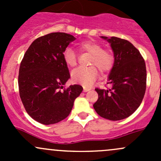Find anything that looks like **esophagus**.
Listing matches in <instances>:
<instances>
[{
	"mask_svg": "<svg viewBox=\"0 0 161 161\" xmlns=\"http://www.w3.org/2000/svg\"><path fill=\"white\" fill-rule=\"evenodd\" d=\"M90 89L89 88H86V87H83V92H88V91H90Z\"/></svg>",
	"mask_w": 161,
	"mask_h": 161,
	"instance_id": "obj_1",
	"label": "esophagus"
}]
</instances>
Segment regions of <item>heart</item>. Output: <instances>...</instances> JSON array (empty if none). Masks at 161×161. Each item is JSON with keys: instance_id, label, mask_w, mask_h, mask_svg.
<instances>
[{"instance_id": "heart-1", "label": "heart", "mask_w": 161, "mask_h": 161, "mask_svg": "<svg viewBox=\"0 0 161 161\" xmlns=\"http://www.w3.org/2000/svg\"><path fill=\"white\" fill-rule=\"evenodd\" d=\"M79 50L88 52L91 54L90 64L88 68L79 67L71 73V79L75 82L82 84L84 86H90L99 75L100 69L102 73L109 71L113 67L114 57L110 51L103 50L101 45L91 40L82 42L78 44ZM63 58L69 67H75L77 64V54L71 47H67L64 50Z\"/></svg>"}]
</instances>
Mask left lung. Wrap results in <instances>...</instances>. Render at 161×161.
<instances>
[{"instance_id": "1", "label": "left lung", "mask_w": 161, "mask_h": 161, "mask_svg": "<svg viewBox=\"0 0 161 161\" xmlns=\"http://www.w3.org/2000/svg\"><path fill=\"white\" fill-rule=\"evenodd\" d=\"M101 38L111 44L114 61L107 82L111 87L95 89L99 97L93 108L102 118L119 121L132 114L142 103L147 87L145 61L128 40L114 36Z\"/></svg>"}]
</instances>
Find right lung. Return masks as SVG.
<instances>
[{"label": "right lung", "mask_w": 161, "mask_h": 161, "mask_svg": "<svg viewBox=\"0 0 161 161\" xmlns=\"http://www.w3.org/2000/svg\"><path fill=\"white\" fill-rule=\"evenodd\" d=\"M75 40V37L65 32L39 37L21 62L20 98L28 114L41 124H55L67 118L75 100L83 90L79 85H71L61 91L70 78L63 53Z\"/></svg>", "instance_id": "right-lung-1"}]
</instances>
